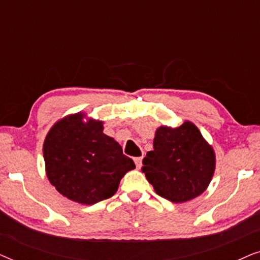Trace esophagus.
Segmentation results:
<instances>
[{
    "label": "esophagus",
    "instance_id": "esophagus-1",
    "mask_svg": "<svg viewBox=\"0 0 260 260\" xmlns=\"http://www.w3.org/2000/svg\"><path fill=\"white\" fill-rule=\"evenodd\" d=\"M142 158H143V157H135L134 158V161H135V163H136L137 168H141V167H142Z\"/></svg>",
    "mask_w": 260,
    "mask_h": 260
}]
</instances>
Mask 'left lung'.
<instances>
[{
	"mask_svg": "<svg viewBox=\"0 0 260 260\" xmlns=\"http://www.w3.org/2000/svg\"><path fill=\"white\" fill-rule=\"evenodd\" d=\"M152 145L143 158V173L156 194L183 204L207 189L215 172V151L194 123L158 126Z\"/></svg>",
	"mask_w": 260,
	"mask_h": 260,
	"instance_id": "8db88e82",
	"label": "left lung"
}]
</instances>
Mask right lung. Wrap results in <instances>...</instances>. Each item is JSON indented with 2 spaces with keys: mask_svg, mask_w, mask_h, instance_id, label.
<instances>
[{
  "mask_svg": "<svg viewBox=\"0 0 260 260\" xmlns=\"http://www.w3.org/2000/svg\"><path fill=\"white\" fill-rule=\"evenodd\" d=\"M104 122L85 112L71 113L53 124L42 152L47 179L62 197L81 205L111 198L122 177L135 169Z\"/></svg>",
  "mask_w": 260,
  "mask_h": 260,
  "instance_id": "1",
  "label": "right lung"
}]
</instances>
